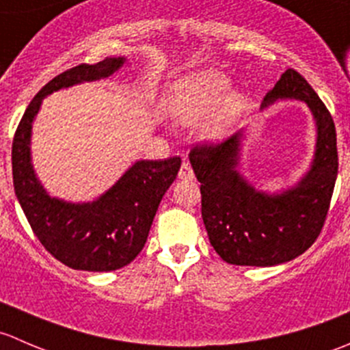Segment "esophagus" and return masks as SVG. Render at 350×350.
I'll return each instance as SVG.
<instances>
[{
    "label": "esophagus",
    "instance_id": "esophagus-1",
    "mask_svg": "<svg viewBox=\"0 0 350 350\" xmlns=\"http://www.w3.org/2000/svg\"><path fill=\"white\" fill-rule=\"evenodd\" d=\"M179 179H185V181H193L195 179V172L189 162H183L181 169H179Z\"/></svg>",
    "mask_w": 350,
    "mask_h": 350
}]
</instances>
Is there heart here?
Here are the masks:
<instances>
[{
	"instance_id": "heart-1",
	"label": "heart",
	"mask_w": 350,
	"mask_h": 350,
	"mask_svg": "<svg viewBox=\"0 0 350 350\" xmlns=\"http://www.w3.org/2000/svg\"><path fill=\"white\" fill-rule=\"evenodd\" d=\"M228 90L230 81L221 72L198 70L172 84L164 101L165 111L178 123H193L217 107L203 132L208 139H220L242 109L241 94Z\"/></svg>"
}]
</instances>
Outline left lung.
<instances>
[{
  "label": "left lung",
  "mask_w": 350,
  "mask_h": 350,
  "mask_svg": "<svg viewBox=\"0 0 350 350\" xmlns=\"http://www.w3.org/2000/svg\"><path fill=\"white\" fill-rule=\"evenodd\" d=\"M305 101L317 125L312 167L280 195L257 191L237 171L242 132L221 144H200L189 152L201 183V217L218 256L235 266H276L301 256L322 232L330 206L338 155L334 120L319 94L295 69H286L264 96Z\"/></svg>",
  "instance_id": "left-lung-1"
}]
</instances>
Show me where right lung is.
Instances as JSON below:
<instances>
[{
  "instance_id": "obj_1",
  "label": "right lung",
  "mask_w": 350,
  "mask_h": 350,
  "mask_svg": "<svg viewBox=\"0 0 350 350\" xmlns=\"http://www.w3.org/2000/svg\"><path fill=\"white\" fill-rule=\"evenodd\" d=\"M123 62L125 57H107L55 76L30 101L13 139V186L20 206L42 245L72 269L105 273L132 262L146 245L159 203L181 167V157L137 161L91 203L49 196L35 176L30 137L42 100L62 88L111 76Z\"/></svg>"
}]
</instances>
